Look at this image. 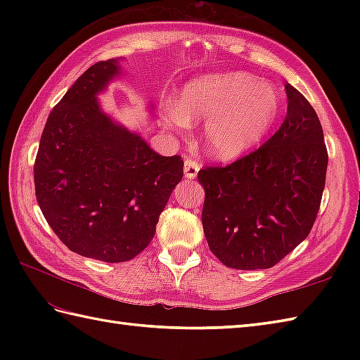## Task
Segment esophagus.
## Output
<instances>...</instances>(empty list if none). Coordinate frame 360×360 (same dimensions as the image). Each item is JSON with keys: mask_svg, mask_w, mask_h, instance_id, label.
<instances>
[{"mask_svg": "<svg viewBox=\"0 0 360 360\" xmlns=\"http://www.w3.org/2000/svg\"><path fill=\"white\" fill-rule=\"evenodd\" d=\"M198 172H200V164H198V160L192 159V158H187L184 160V174L187 179H195Z\"/></svg>", "mask_w": 360, "mask_h": 360, "instance_id": "34e87169", "label": "esophagus"}]
</instances>
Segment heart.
Listing matches in <instances>:
<instances>
[{"instance_id":"heart-1","label":"heart","mask_w":360,"mask_h":360,"mask_svg":"<svg viewBox=\"0 0 360 360\" xmlns=\"http://www.w3.org/2000/svg\"><path fill=\"white\" fill-rule=\"evenodd\" d=\"M280 112L278 91L248 72L205 74L190 80L178 103L165 102L162 124L184 131L190 120L205 119L202 139L213 158L231 160L263 139Z\"/></svg>"}]
</instances>
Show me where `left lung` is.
Returning <instances> with one entry per match:
<instances>
[{
    "mask_svg": "<svg viewBox=\"0 0 360 360\" xmlns=\"http://www.w3.org/2000/svg\"><path fill=\"white\" fill-rule=\"evenodd\" d=\"M288 114L258 150L226 167H204L202 227L227 267L269 269L309 235L322 201L328 151L317 114L286 85Z\"/></svg>",
    "mask_w": 360,
    "mask_h": 360,
    "instance_id": "left-lung-1",
    "label": "left lung"
}]
</instances>
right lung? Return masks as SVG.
<instances>
[{
  "label": "right lung",
  "instance_id": "right-lung-1",
  "mask_svg": "<svg viewBox=\"0 0 360 360\" xmlns=\"http://www.w3.org/2000/svg\"><path fill=\"white\" fill-rule=\"evenodd\" d=\"M120 74L119 58L83 72L51 111L34 165L35 196L65 246L106 263L148 246L184 174L181 156H160L102 111L97 94Z\"/></svg>",
  "mask_w": 360,
  "mask_h": 360
}]
</instances>
